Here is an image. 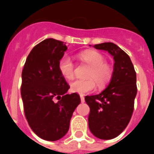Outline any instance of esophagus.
Instances as JSON below:
<instances>
[{
  "label": "esophagus",
  "mask_w": 154,
  "mask_h": 154,
  "mask_svg": "<svg viewBox=\"0 0 154 154\" xmlns=\"http://www.w3.org/2000/svg\"><path fill=\"white\" fill-rule=\"evenodd\" d=\"M80 99H81L82 103H84V102H85V97H84L82 95H81V96H80Z\"/></svg>",
  "instance_id": "1"
}]
</instances>
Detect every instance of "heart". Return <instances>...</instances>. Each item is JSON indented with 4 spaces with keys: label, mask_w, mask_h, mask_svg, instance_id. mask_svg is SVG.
I'll return each instance as SVG.
<instances>
[{
    "label": "heart",
    "mask_w": 154,
    "mask_h": 154,
    "mask_svg": "<svg viewBox=\"0 0 154 154\" xmlns=\"http://www.w3.org/2000/svg\"><path fill=\"white\" fill-rule=\"evenodd\" d=\"M79 58L90 66L86 74V79H76L70 83L71 91L79 94H85L94 90L96 83L99 87H103L111 81L113 75V69L106 62V58L102 53L93 50H88L80 53ZM59 72L66 79H73L75 66L71 58L64 55L58 62Z\"/></svg>",
    "instance_id": "1"
}]
</instances>
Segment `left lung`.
Returning a JSON list of instances; mask_svg holds the SVG:
<instances>
[{
    "label": "left lung",
    "instance_id": "8db88e82",
    "mask_svg": "<svg viewBox=\"0 0 154 154\" xmlns=\"http://www.w3.org/2000/svg\"><path fill=\"white\" fill-rule=\"evenodd\" d=\"M93 47L108 51L115 63L113 75L106 89L100 94L85 97L90 108L89 127L97 138L111 140L130 123L137 92V74L129 55L119 46L105 42Z\"/></svg>",
    "mask_w": 154,
    "mask_h": 154
}]
</instances>
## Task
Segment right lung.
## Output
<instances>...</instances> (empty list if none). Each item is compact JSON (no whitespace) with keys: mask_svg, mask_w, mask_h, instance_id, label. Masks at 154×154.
<instances>
[{"mask_svg":"<svg viewBox=\"0 0 154 154\" xmlns=\"http://www.w3.org/2000/svg\"><path fill=\"white\" fill-rule=\"evenodd\" d=\"M66 50L63 42L42 41L29 53L21 74L24 115L34 133L45 140H58L67 133L81 102L79 94H66L70 86L58 69Z\"/></svg>","mask_w":154,"mask_h":154,"instance_id":"1","label":"right lung"}]
</instances>
